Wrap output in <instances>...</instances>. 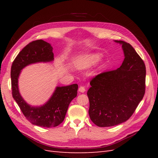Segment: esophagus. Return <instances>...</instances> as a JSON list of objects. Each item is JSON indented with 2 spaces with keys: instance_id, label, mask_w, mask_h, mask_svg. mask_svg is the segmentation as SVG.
I'll return each mask as SVG.
<instances>
[{
  "instance_id": "obj_1",
  "label": "esophagus",
  "mask_w": 158,
  "mask_h": 158,
  "mask_svg": "<svg viewBox=\"0 0 158 158\" xmlns=\"http://www.w3.org/2000/svg\"><path fill=\"white\" fill-rule=\"evenodd\" d=\"M79 91L80 92H84L85 91V87L84 86H80L79 87Z\"/></svg>"
}]
</instances>
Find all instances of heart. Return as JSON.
Instances as JSON below:
<instances>
[{
	"label": "heart",
	"mask_w": 158,
	"mask_h": 158,
	"mask_svg": "<svg viewBox=\"0 0 158 158\" xmlns=\"http://www.w3.org/2000/svg\"><path fill=\"white\" fill-rule=\"evenodd\" d=\"M100 59V56L98 54H92L77 60L75 64L79 69H85L96 64Z\"/></svg>",
	"instance_id": "b5f03b06"
}]
</instances>
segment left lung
Returning a JSON list of instances; mask_svg holds the SVG:
<instances>
[{
    "instance_id": "obj_1",
    "label": "left lung",
    "mask_w": 158,
    "mask_h": 158,
    "mask_svg": "<svg viewBox=\"0 0 158 158\" xmlns=\"http://www.w3.org/2000/svg\"><path fill=\"white\" fill-rule=\"evenodd\" d=\"M117 42L122 44L125 56L122 66L94 77L87 93L89 117L99 127L126 122L135 113L145 93L146 68L143 59L130 43Z\"/></svg>"
}]
</instances>
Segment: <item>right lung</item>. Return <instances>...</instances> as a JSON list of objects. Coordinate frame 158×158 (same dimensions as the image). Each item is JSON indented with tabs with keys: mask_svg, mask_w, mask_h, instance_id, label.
Returning a JSON list of instances; mask_svg holds the SVG:
<instances>
[{
	"mask_svg": "<svg viewBox=\"0 0 158 158\" xmlns=\"http://www.w3.org/2000/svg\"><path fill=\"white\" fill-rule=\"evenodd\" d=\"M52 51L51 44L42 39L32 41L16 56L11 69L13 98L30 122L46 127H56L63 122L70 102L77 95L78 85L58 87L52 98L45 105L33 107L28 105L22 98L19 92L18 81L20 70L26 66L35 62L53 60Z\"/></svg>",
	"mask_w": 158,
	"mask_h": 158,
	"instance_id": "right-lung-1",
	"label": "right lung"
}]
</instances>
